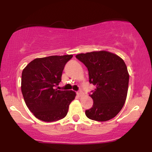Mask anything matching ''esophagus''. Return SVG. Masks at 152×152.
Segmentation results:
<instances>
[{"label":"esophagus","instance_id":"1","mask_svg":"<svg viewBox=\"0 0 152 152\" xmlns=\"http://www.w3.org/2000/svg\"><path fill=\"white\" fill-rule=\"evenodd\" d=\"M77 95L78 96H82L83 95V94L81 91H79L77 92Z\"/></svg>","mask_w":152,"mask_h":152}]
</instances>
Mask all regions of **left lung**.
<instances>
[{"mask_svg":"<svg viewBox=\"0 0 152 152\" xmlns=\"http://www.w3.org/2000/svg\"><path fill=\"white\" fill-rule=\"evenodd\" d=\"M86 66L89 82L96 88L91 95L93 106L85 111L94 121L111 119L121 111L128 92L129 74L121 57L106 50L79 53L76 56Z\"/></svg>","mask_w":152,"mask_h":152,"instance_id":"8db88e82","label":"left lung"}]
</instances>
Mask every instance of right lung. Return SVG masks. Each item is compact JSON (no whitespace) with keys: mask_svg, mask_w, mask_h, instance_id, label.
<instances>
[{"mask_svg":"<svg viewBox=\"0 0 152 152\" xmlns=\"http://www.w3.org/2000/svg\"><path fill=\"white\" fill-rule=\"evenodd\" d=\"M72 57L64 55L38 58L23 70V96L26 106L38 119L56 121L67 114L76 92L58 90L56 87L61 81L64 66Z\"/></svg>","mask_w":152,"mask_h":152,"instance_id":"1","label":"right lung"}]
</instances>
